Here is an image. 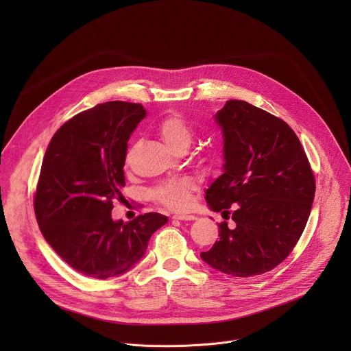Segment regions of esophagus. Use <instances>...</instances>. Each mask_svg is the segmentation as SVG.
Segmentation results:
<instances>
[{
	"mask_svg": "<svg viewBox=\"0 0 351 351\" xmlns=\"http://www.w3.org/2000/svg\"><path fill=\"white\" fill-rule=\"evenodd\" d=\"M172 218L179 219V221H194V219H197L194 215H187V214H178V215H173Z\"/></svg>",
	"mask_w": 351,
	"mask_h": 351,
	"instance_id": "obj_1",
	"label": "esophagus"
}]
</instances>
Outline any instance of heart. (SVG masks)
<instances>
[{
	"label": "heart",
	"mask_w": 351,
	"mask_h": 351,
	"mask_svg": "<svg viewBox=\"0 0 351 351\" xmlns=\"http://www.w3.org/2000/svg\"><path fill=\"white\" fill-rule=\"evenodd\" d=\"M157 133L172 152L180 147H189L193 132L187 121L180 115H168L162 118L157 126ZM194 183L190 179H175L160 184L154 190L158 202L171 210H183L190 203V194Z\"/></svg>",
	"instance_id": "obj_1"
}]
</instances>
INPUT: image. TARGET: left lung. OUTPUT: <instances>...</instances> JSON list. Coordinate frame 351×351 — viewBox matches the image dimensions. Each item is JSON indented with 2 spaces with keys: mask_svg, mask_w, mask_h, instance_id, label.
I'll return each instance as SVG.
<instances>
[{
  "mask_svg": "<svg viewBox=\"0 0 351 351\" xmlns=\"http://www.w3.org/2000/svg\"><path fill=\"white\" fill-rule=\"evenodd\" d=\"M223 136V168L206 190L211 211H234V228L219 225V240L199 254L211 268L248 278L280 264L308 221L315 179L291 128L240 99L214 115ZM222 213V214H223Z\"/></svg>",
  "mask_w": 351,
  "mask_h": 351,
  "instance_id": "8db88e82",
  "label": "left lung"
}]
</instances>
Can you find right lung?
Wrapping results in <instances>:
<instances>
[{
    "label": "right lung",
    "instance_id": "add662e5",
    "mask_svg": "<svg viewBox=\"0 0 351 351\" xmlns=\"http://www.w3.org/2000/svg\"><path fill=\"white\" fill-rule=\"evenodd\" d=\"M145 115L141 104H98L64 123L47 147L36 218L47 243L86 276L108 279L130 271L168 222L158 213L130 222L111 215L112 202L123 197L128 141Z\"/></svg>",
    "mask_w": 351,
    "mask_h": 351
}]
</instances>
